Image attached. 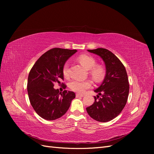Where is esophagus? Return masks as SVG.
Masks as SVG:
<instances>
[{"label": "esophagus", "instance_id": "34e87169", "mask_svg": "<svg viewBox=\"0 0 154 154\" xmlns=\"http://www.w3.org/2000/svg\"><path fill=\"white\" fill-rule=\"evenodd\" d=\"M83 94H78V93H77V94H76V97H83Z\"/></svg>", "mask_w": 154, "mask_h": 154}]
</instances>
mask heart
I'll list each match as a JSON object with an SVG mask.
<instances>
[{"label": "heart", "instance_id": "heart-1", "mask_svg": "<svg viewBox=\"0 0 154 154\" xmlns=\"http://www.w3.org/2000/svg\"><path fill=\"white\" fill-rule=\"evenodd\" d=\"M80 62L87 69H89L90 74L96 82H101L105 76V69L101 65H96V60L94 58L87 54H82L78 58ZM62 71L63 76L66 78L69 76V66L66 62L63 65ZM69 87L73 91L82 93L91 87L89 80H74L69 83Z\"/></svg>", "mask_w": 154, "mask_h": 154}]
</instances>
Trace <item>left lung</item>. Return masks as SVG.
I'll return each mask as SVG.
<instances>
[{
    "instance_id": "8db88e82",
    "label": "left lung",
    "mask_w": 154,
    "mask_h": 154,
    "mask_svg": "<svg viewBox=\"0 0 154 154\" xmlns=\"http://www.w3.org/2000/svg\"><path fill=\"white\" fill-rule=\"evenodd\" d=\"M103 59L106 76L102 84L94 91V102L86 108L88 114L97 122H107L122 112L127 103L129 83L127 71L119 59L108 49L97 48L88 50Z\"/></svg>"
}]
</instances>
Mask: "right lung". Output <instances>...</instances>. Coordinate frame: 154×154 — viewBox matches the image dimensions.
Here are the masks:
<instances>
[{
  "label": "right lung",
  "instance_id": "obj_1",
  "mask_svg": "<svg viewBox=\"0 0 154 154\" xmlns=\"http://www.w3.org/2000/svg\"><path fill=\"white\" fill-rule=\"evenodd\" d=\"M76 49L53 48L43 54L31 68L27 80V92L32 108L37 114L46 120H54L66 113L75 93L54 89L58 83L66 88L62 69L67 59Z\"/></svg>",
  "mask_w": 154,
  "mask_h": 154
}]
</instances>
